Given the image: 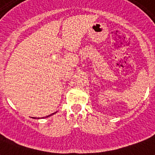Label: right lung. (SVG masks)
<instances>
[{
	"label": "right lung",
	"instance_id": "1",
	"mask_svg": "<svg viewBox=\"0 0 155 155\" xmlns=\"http://www.w3.org/2000/svg\"><path fill=\"white\" fill-rule=\"evenodd\" d=\"M53 114H54V113H53ZM51 115H52V114H51ZM51 115H50V116H51ZM49 117V116H47V117Z\"/></svg>",
	"mask_w": 155,
	"mask_h": 155
}]
</instances>
